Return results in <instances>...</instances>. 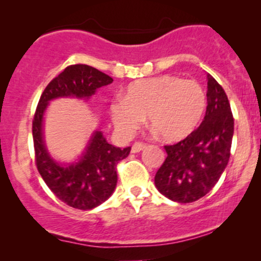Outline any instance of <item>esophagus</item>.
<instances>
[{
  "label": "esophagus",
  "mask_w": 261,
  "mask_h": 261,
  "mask_svg": "<svg viewBox=\"0 0 261 261\" xmlns=\"http://www.w3.org/2000/svg\"><path fill=\"white\" fill-rule=\"evenodd\" d=\"M145 147H146L145 143H142V142H135L134 145H133V147H131V152H133V153H137V152L142 151V149L145 148Z\"/></svg>",
  "instance_id": "esophagus-1"
}]
</instances>
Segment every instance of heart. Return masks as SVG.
Here are the masks:
<instances>
[{"label": "heart", "instance_id": "1", "mask_svg": "<svg viewBox=\"0 0 261 261\" xmlns=\"http://www.w3.org/2000/svg\"><path fill=\"white\" fill-rule=\"evenodd\" d=\"M206 108V93L196 81L163 74L136 81L110 104L114 126L130 136L147 115L164 141H180L195 130Z\"/></svg>", "mask_w": 261, "mask_h": 261}]
</instances>
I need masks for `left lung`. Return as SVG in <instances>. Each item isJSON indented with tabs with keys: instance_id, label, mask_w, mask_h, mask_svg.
<instances>
[{
	"instance_id": "8db88e82",
	"label": "left lung",
	"mask_w": 261,
	"mask_h": 261,
	"mask_svg": "<svg viewBox=\"0 0 261 261\" xmlns=\"http://www.w3.org/2000/svg\"><path fill=\"white\" fill-rule=\"evenodd\" d=\"M207 108L187 139L164 146L167 158L154 176L158 191L175 202L199 200L216 185L230 154L234 120L223 88L207 73Z\"/></svg>"
}]
</instances>
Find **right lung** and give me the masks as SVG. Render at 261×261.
<instances>
[{
    "mask_svg": "<svg viewBox=\"0 0 261 261\" xmlns=\"http://www.w3.org/2000/svg\"><path fill=\"white\" fill-rule=\"evenodd\" d=\"M113 79L88 65L66 67L44 89L33 120L37 168L45 184L66 205L79 210H92L107 201L116 188V164L126 158L131 147H115L101 131L94 130L81 155L70 163L56 161L44 139V118L51 100L76 98L89 100L98 88Z\"/></svg>",
    "mask_w": 261,
    "mask_h": 261,
    "instance_id": "obj_1",
    "label": "right lung"
}]
</instances>
